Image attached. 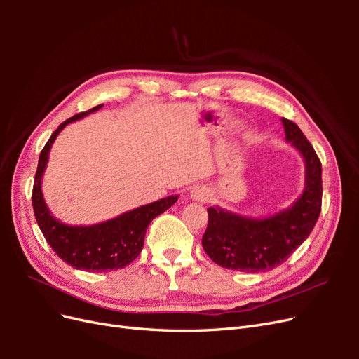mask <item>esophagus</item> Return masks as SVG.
I'll return each instance as SVG.
<instances>
[{"label": "esophagus", "mask_w": 359, "mask_h": 359, "mask_svg": "<svg viewBox=\"0 0 359 359\" xmlns=\"http://www.w3.org/2000/svg\"><path fill=\"white\" fill-rule=\"evenodd\" d=\"M190 196H191V199H194V201H198V202H205L206 199H208V190H206L205 187H202V186H196V187H193L191 189V191H190Z\"/></svg>", "instance_id": "34e87169"}]
</instances>
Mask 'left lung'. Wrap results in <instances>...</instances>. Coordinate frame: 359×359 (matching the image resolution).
<instances>
[{
	"label": "left lung",
	"mask_w": 359,
	"mask_h": 359,
	"mask_svg": "<svg viewBox=\"0 0 359 359\" xmlns=\"http://www.w3.org/2000/svg\"><path fill=\"white\" fill-rule=\"evenodd\" d=\"M286 140L306 161V187L290 208L268 219H250L208 208L202 245L217 265L244 273L269 271L283 264L307 240L322 208V165L299 127L281 118Z\"/></svg>",
	"instance_id": "left-lung-1"
}]
</instances>
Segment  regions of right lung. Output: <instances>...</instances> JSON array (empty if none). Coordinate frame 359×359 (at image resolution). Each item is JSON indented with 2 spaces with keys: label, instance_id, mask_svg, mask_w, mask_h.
Wrapping results in <instances>:
<instances>
[{
  "label": "right lung",
  "instance_id": "obj_1",
  "mask_svg": "<svg viewBox=\"0 0 359 359\" xmlns=\"http://www.w3.org/2000/svg\"><path fill=\"white\" fill-rule=\"evenodd\" d=\"M103 104L74 115L61 123L52 133L39 157V166L32 187V208L40 231L53 252L70 266L91 273H104L127 266L139 256L144 248L148 224L157 215L169 210L178 201V196H168L157 202L139 206L93 226H70L52 217L41 193V177L46 169L49 151L61 130L67 124L81 119L91 112L99 111Z\"/></svg>",
  "mask_w": 359,
  "mask_h": 359
}]
</instances>
